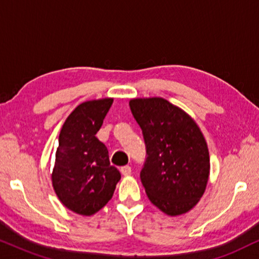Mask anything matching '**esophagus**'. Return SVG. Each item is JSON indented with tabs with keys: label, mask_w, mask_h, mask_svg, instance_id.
Segmentation results:
<instances>
[{
	"label": "esophagus",
	"mask_w": 259,
	"mask_h": 259,
	"mask_svg": "<svg viewBox=\"0 0 259 259\" xmlns=\"http://www.w3.org/2000/svg\"><path fill=\"white\" fill-rule=\"evenodd\" d=\"M120 173L127 177V175L132 174V167L130 165H124V167L120 168Z\"/></svg>",
	"instance_id": "34e87169"
}]
</instances>
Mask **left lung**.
I'll return each mask as SVG.
<instances>
[{
    "mask_svg": "<svg viewBox=\"0 0 259 259\" xmlns=\"http://www.w3.org/2000/svg\"><path fill=\"white\" fill-rule=\"evenodd\" d=\"M129 105L146 144L140 177L148 198L168 215L188 212L208 181L204 135L187 113L163 98L132 99Z\"/></svg>",
    "mask_w": 259,
    "mask_h": 259,
    "instance_id": "left-lung-1",
    "label": "left lung"
}]
</instances>
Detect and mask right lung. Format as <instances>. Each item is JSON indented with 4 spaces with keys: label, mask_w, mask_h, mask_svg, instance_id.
<instances>
[{
    "label": "right lung",
    "mask_w": 259,
    "mask_h": 259,
    "mask_svg": "<svg viewBox=\"0 0 259 259\" xmlns=\"http://www.w3.org/2000/svg\"><path fill=\"white\" fill-rule=\"evenodd\" d=\"M112 102L81 103L61 127L52 182L65 207L78 214L92 215L104 207L120 179L108 148L96 137Z\"/></svg>",
    "instance_id": "add662e5"
}]
</instances>
